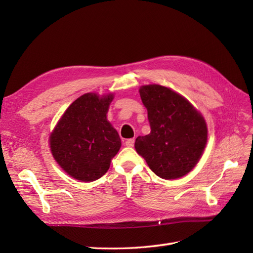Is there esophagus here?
Returning <instances> with one entry per match:
<instances>
[{
	"label": "esophagus",
	"mask_w": 253,
	"mask_h": 253,
	"mask_svg": "<svg viewBox=\"0 0 253 253\" xmlns=\"http://www.w3.org/2000/svg\"><path fill=\"white\" fill-rule=\"evenodd\" d=\"M125 144H126V147H133V144H135V139H133V138L127 139Z\"/></svg>",
	"instance_id": "esophagus-1"
}]
</instances>
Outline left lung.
I'll list each match as a JSON object with an SVG mask.
<instances>
[{
  "label": "left lung",
  "mask_w": 253,
  "mask_h": 253,
  "mask_svg": "<svg viewBox=\"0 0 253 253\" xmlns=\"http://www.w3.org/2000/svg\"><path fill=\"white\" fill-rule=\"evenodd\" d=\"M139 92L148 110L151 131L136 139V151L161 178H180L202 157L207 123L189 101L168 87L142 85Z\"/></svg>",
  "instance_id": "left-lung-1"
}]
</instances>
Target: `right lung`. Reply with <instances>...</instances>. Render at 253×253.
<instances>
[{
    "label": "right lung",
    "mask_w": 253,
    "mask_h": 253,
    "mask_svg": "<svg viewBox=\"0 0 253 253\" xmlns=\"http://www.w3.org/2000/svg\"><path fill=\"white\" fill-rule=\"evenodd\" d=\"M113 98V93L79 96L51 132L53 158L75 179H99L122 146L118 132L106 118Z\"/></svg>",
    "instance_id": "add662e5"
}]
</instances>
